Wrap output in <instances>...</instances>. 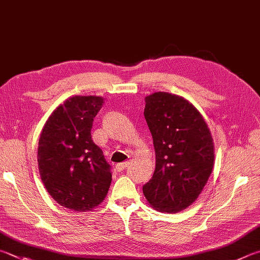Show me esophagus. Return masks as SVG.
<instances>
[{
    "label": "esophagus",
    "mask_w": 260,
    "mask_h": 260,
    "mask_svg": "<svg viewBox=\"0 0 260 260\" xmlns=\"http://www.w3.org/2000/svg\"><path fill=\"white\" fill-rule=\"evenodd\" d=\"M127 165H128V162L117 164L116 166H115V171H116V172H122V171H125L126 167H127Z\"/></svg>",
    "instance_id": "esophagus-1"
}]
</instances>
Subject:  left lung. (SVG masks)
I'll list each match as a JSON object with an SVG mask.
<instances>
[{
  "mask_svg": "<svg viewBox=\"0 0 260 260\" xmlns=\"http://www.w3.org/2000/svg\"><path fill=\"white\" fill-rule=\"evenodd\" d=\"M144 100L155 169L143 193L155 210L175 214L192 205L208 182L214 142L204 117L184 98L155 92Z\"/></svg>",
  "mask_w": 260,
  "mask_h": 260,
  "instance_id": "obj_1",
  "label": "left lung"
}]
</instances>
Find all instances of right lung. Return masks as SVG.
Returning <instances> with one entry per match:
<instances>
[{
  "instance_id": "right-lung-1",
  "label": "right lung",
  "mask_w": 260,
  "mask_h": 260,
  "mask_svg": "<svg viewBox=\"0 0 260 260\" xmlns=\"http://www.w3.org/2000/svg\"><path fill=\"white\" fill-rule=\"evenodd\" d=\"M102 105L101 96L67 99L52 112L39 140L42 182L60 206L74 211L95 208L110 187L111 166L91 136Z\"/></svg>"
}]
</instances>
